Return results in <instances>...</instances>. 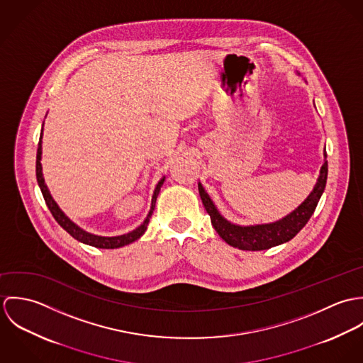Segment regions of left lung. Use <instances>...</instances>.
I'll return each mask as SVG.
<instances>
[{
  "instance_id": "left-lung-1",
  "label": "left lung",
  "mask_w": 363,
  "mask_h": 363,
  "mask_svg": "<svg viewBox=\"0 0 363 363\" xmlns=\"http://www.w3.org/2000/svg\"><path fill=\"white\" fill-rule=\"evenodd\" d=\"M325 157H327V154H325V148H324V163L320 169L317 182H315L311 194L306 197V200L299 207L295 208L292 212H289L286 216H284L275 222H269V223L245 226V225H238V223L228 220L218 211V208L215 207L213 201L208 196L203 184L199 183L200 197L203 200L204 207L207 209L208 215L211 216L212 226L229 246L238 247L240 250L259 252V250H267V249H271L278 245L289 242L308 223V220L311 219L314 209L318 204L321 194L324 193L325 183H327V173H328V163H327Z\"/></svg>"
}]
</instances>
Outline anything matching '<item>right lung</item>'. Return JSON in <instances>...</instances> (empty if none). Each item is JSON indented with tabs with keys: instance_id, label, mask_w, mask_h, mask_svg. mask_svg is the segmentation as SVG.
Returning <instances> with one entry per match:
<instances>
[{
	"instance_id": "add662e5",
	"label": "right lung",
	"mask_w": 363,
	"mask_h": 363,
	"mask_svg": "<svg viewBox=\"0 0 363 363\" xmlns=\"http://www.w3.org/2000/svg\"><path fill=\"white\" fill-rule=\"evenodd\" d=\"M42 138H43V128H42V134H40V140H39V147H38V155H36V177H38V184L42 190V194L45 197V201L48 204V207L50 209L54 219L58 222V225L67 230L74 239H77L78 242L81 243H85V245H89V246H94V247H98V249H118V247H123V246H127L135 240H138L147 230V226L150 223V219L152 216V212L155 209L156 199L159 196V191H160V187L163 186L164 183V176L157 182L156 184L155 190H154V194H152V201H151V208H150V212L147 215V218L144 219V222L135 228L134 230L128 232V233H124V235H120V236H99V235H94V233H89L86 230H84L82 228H79L75 222H72L62 211L61 208L58 207V204L54 201V199L48 189V184L45 183V177H43V172H42Z\"/></svg>"
}]
</instances>
